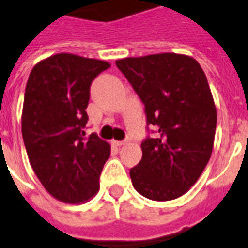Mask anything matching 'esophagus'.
<instances>
[{
  "mask_svg": "<svg viewBox=\"0 0 248 248\" xmlns=\"http://www.w3.org/2000/svg\"><path fill=\"white\" fill-rule=\"evenodd\" d=\"M126 142L125 140H111V144L112 146H115V147H120V146H123V144H125Z\"/></svg>",
  "mask_w": 248,
  "mask_h": 248,
  "instance_id": "esophagus-1",
  "label": "esophagus"
}]
</instances>
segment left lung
Here are the masks:
<instances>
[{"instance_id": "8db88e82", "label": "left lung", "mask_w": 248, "mask_h": 248, "mask_svg": "<svg viewBox=\"0 0 248 248\" xmlns=\"http://www.w3.org/2000/svg\"><path fill=\"white\" fill-rule=\"evenodd\" d=\"M144 104L155 138L140 144L142 160L129 171L136 191L154 201L183 196L207 165L217 108L202 68L191 56L164 52L116 60Z\"/></svg>"}]
</instances>
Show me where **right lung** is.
Listing matches in <instances>:
<instances>
[{"mask_svg":"<svg viewBox=\"0 0 248 248\" xmlns=\"http://www.w3.org/2000/svg\"><path fill=\"white\" fill-rule=\"evenodd\" d=\"M111 65L61 52L31 69L24 96L21 133L28 158L46 191L65 203H84L100 189L110 144L86 137L91 83Z\"/></svg>","mask_w":248,"mask_h":248,"instance_id":"right-lung-1","label":"right lung"}]
</instances>
